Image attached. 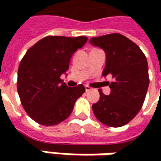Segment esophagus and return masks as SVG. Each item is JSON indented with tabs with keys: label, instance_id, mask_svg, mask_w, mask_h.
Returning a JSON list of instances; mask_svg holds the SVG:
<instances>
[{
	"label": "esophagus",
	"instance_id": "1",
	"mask_svg": "<svg viewBox=\"0 0 161 161\" xmlns=\"http://www.w3.org/2000/svg\"><path fill=\"white\" fill-rule=\"evenodd\" d=\"M91 90H92V89L90 88V86H85V90H86V91H90Z\"/></svg>",
	"mask_w": 161,
	"mask_h": 161
}]
</instances>
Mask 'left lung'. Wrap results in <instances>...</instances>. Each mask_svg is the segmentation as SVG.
<instances>
[{
  "label": "left lung",
  "mask_w": 161,
  "mask_h": 161,
  "mask_svg": "<svg viewBox=\"0 0 161 161\" xmlns=\"http://www.w3.org/2000/svg\"><path fill=\"white\" fill-rule=\"evenodd\" d=\"M90 43L106 53L104 77L111 76L110 94L99 91V100L92 105L97 119L111 127L125 125L138 114L148 90L149 69L144 53L133 41L121 34L90 38Z\"/></svg>",
  "instance_id": "8db88e82"
}]
</instances>
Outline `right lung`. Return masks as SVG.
<instances>
[{
	"instance_id": "right-lung-1",
	"label": "right lung",
	"mask_w": 161,
	"mask_h": 161,
	"mask_svg": "<svg viewBox=\"0 0 161 161\" xmlns=\"http://www.w3.org/2000/svg\"><path fill=\"white\" fill-rule=\"evenodd\" d=\"M87 36H49L30 47L18 70V93L27 114L42 125H55L71 114L85 92L83 85L69 88L61 80L70 60Z\"/></svg>"
}]
</instances>
